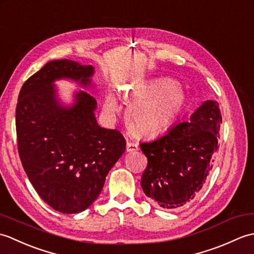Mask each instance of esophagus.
Here are the masks:
<instances>
[{
  "label": "esophagus",
  "instance_id": "esophagus-1",
  "mask_svg": "<svg viewBox=\"0 0 254 254\" xmlns=\"http://www.w3.org/2000/svg\"><path fill=\"white\" fill-rule=\"evenodd\" d=\"M138 149L137 145L135 143H132V142H127V153H133V152H136Z\"/></svg>",
  "mask_w": 254,
  "mask_h": 254
}]
</instances>
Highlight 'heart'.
<instances>
[{"label":"heart","mask_w":254,"mask_h":254,"mask_svg":"<svg viewBox=\"0 0 254 254\" xmlns=\"http://www.w3.org/2000/svg\"><path fill=\"white\" fill-rule=\"evenodd\" d=\"M132 102L127 112L128 127L139 137H155L169 131L185 111L188 98L186 91L172 79L150 82L127 94ZM105 109L109 113L119 111L115 95L106 97Z\"/></svg>","instance_id":"obj_1"}]
</instances>
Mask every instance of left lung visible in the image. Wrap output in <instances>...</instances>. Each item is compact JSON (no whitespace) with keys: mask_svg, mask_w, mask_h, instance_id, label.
Here are the masks:
<instances>
[{"mask_svg":"<svg viewBox=\"0 0 254 254\" xmlns=\"http://www.w3.org/2000/svg\"><path fill=\"white\" fill-rule=\"evenodd\" d=\"M220 123L218 104L206 100L188 121L152 142L139 144L148 160L141 187L150 201L170 209L194 198L213 167Z\"/></svg>","mask_w":254,"mask_h":254,"instance_id":"1","label":"left lung"}]
</instances>
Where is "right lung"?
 <instances>
[{
    "mask_svg": "<svg viewBox=\"0 0 254 254\" xmlns=\"http://www.w3.org/2000/svg\"><path fill=\"white\" fill-rule=\"evenodd\" d=\"M93 65L53 60L26 80L16 107L20 161L39 196L53 209L76 214L88 208L104 188L106 177L126 152L117 130L97 123V101L75 90L73 102L59 98L56 80H74L93 88Z\"/></svg>",
    "mask_w": 254,
    "mask_h": 254,
    "instance_id": "1",
    "label": "right lung"
}]
</instances>
